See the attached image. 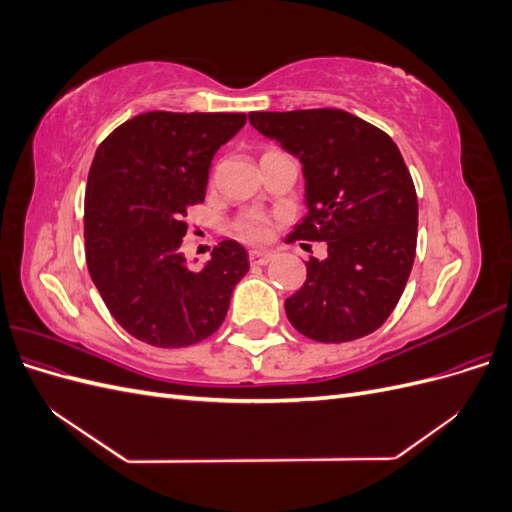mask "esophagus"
Here are the masks:
<instances>
[{"instance_id":"1","label":"esophagus","mask_w":512,"mask_h":512,"mask_svg":"<svg viewBox=\"0 0 512 512\" xmlns=\"http://www.w3.org/2000/svg\"><path fill=\"white\" fill-rule=\"evenodd\" d=\"M269 260H271V252H265V250L250 252V265H254V267H265V265H269Z\"/></svg>"}]
</instances>
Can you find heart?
I'll return each instance as SVG.
<instances>
[{
	"instance_id": "1",
	"label": "heart",
	"mask_w": 512,
	"mask_h": 512,
	"mask_svg": "<svg viewBox=\"0 0 512 512\" xmlns=\"http://www.w3.org/2000/svg\"><path fill=\"white\" fill-rule=\"evenodd\" d=\"M235 232L237 237L245 239V241H252V243H260V241H267L269 232H271V226H269V220L265 218L262 213H243L239 215V218L235 220Z\"/></svg>"
}]
</instances>
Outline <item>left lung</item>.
I'll return each instance as SVG.
<instances>
[{
  "label": "left lung",
  "instance_id": "left-lung-1",
  "mask_svg": "<svg viewBox=\"0 0 512 512\" xmlns=\"http://www.w3.org/2000/svg\"><path fill=\"white\" fill-rule=\"evenodd\" d=\"M250 123L303 164L307 215L288 241H324L305 284L286 299L299 333L352 342L391 316L416 254L418 200L393 138L339 108L250 113Z\"/></svg>",
  "mask_w": 512,
  "mask_h": 512
}]
</instances>
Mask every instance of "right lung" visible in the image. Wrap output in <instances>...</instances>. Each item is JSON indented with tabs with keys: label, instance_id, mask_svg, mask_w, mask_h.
<instances>
[{
	"label": "right lung",
	"instance_id": "1",
	"mask_svg": "<svg viewBox=\"0 0 512 512\" xmlns=\"http://www.w3.org/2000/svg\"><path fill=\"white\" fill-rule=\"evenodd\" d=\"M243 113L153 111L98 147L85 192V258L108 312L132 337L183 348L220 329L250 271L245 247L222 241L194 271L179 252L188 207L205 200L211 160Z\"/></svg>",
	"mask_w": 512,
	"mask_h": 512
}]
</instances>
